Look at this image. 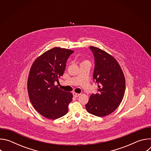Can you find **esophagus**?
Instances as JSON below:
<instances>
[{"mask_svg":"<svg viewBox=\"0 0 151 151\" xmlns=\"http://www.w3.org/2000/svg\"><path fill=\"white\" fill-rule=\"evenodd\" d=\"M80 94H78V93H73V96L75 97H77L78 96H79Z\"/></svg>","mask_w":151,"mask_h":151,"instance_id":"34e87169","label":"esophagus"}]
</instances>
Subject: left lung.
<instances>
[{
	"mask_svg": "<svg viewBox=\"0 0 151 151\" xmlns=\"http://www.w3.org/2000/svg\"><path fill=\"white\" fill-rule=\"evenodd\" d=\"M95 66L94 81L98 84L97 93L90 96L85 105L87 112L103 117L112 113L121 103L125 90V80L116 60L106 52L90 47Z\"/></svg>",
	"mask_w": 151,
	"mask_h": 151,
	"instance_id": "8db88e82",
	"label": "left lung"
}]
</instances>
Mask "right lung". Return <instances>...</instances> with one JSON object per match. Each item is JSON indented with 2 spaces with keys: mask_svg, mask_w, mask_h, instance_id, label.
Here are the masks:
<instances>
[{
  "mask_svg": "<svg viewBox=\"0 0 151 151\" xmlns=\"http://www.w3.org/2000/svg\"><path fill=\"white\" fill-rule=\"evenodd\" d=\"M73 51L54 48L39 57L33 63L29 75L27 90L34 108L44 117L56 119L68 112L71 93L63 91L55 82L63 76L66 62Z\"/></svg>",
  "mask_w": 151,
  "mask_h": 151,
  "instance_id": "obj_1",
  "label": "right lung"
}]
</instances>
